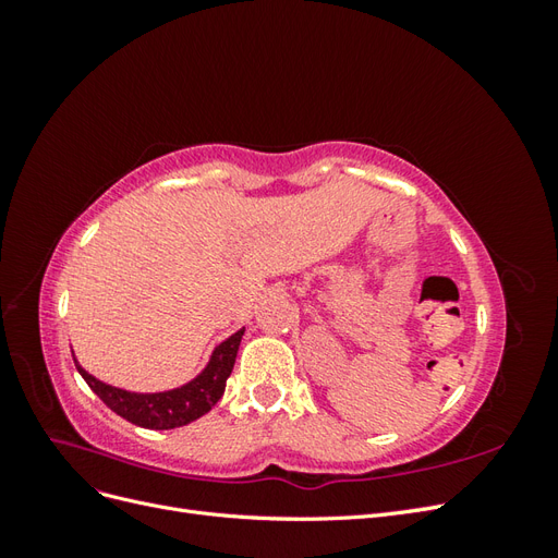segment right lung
<instances>
[{
	"instance_id": "right-lung-1",
	"label": "right lung",
	"mask_w": 558,
	"mask_h": 558,
	"mask_svg": "<svg viewBox=\"0 0 558 558\" xmlns=\"http://www.w3.org/2000/svg\"><path fill=\"white\" fill-rule=\"evenodd\" d=\"M242 335H244V328H240L238 332L230 335L228 340L218 344L211 351L209 363L195 379L160 393L125 391V388L99 381L88 373V369H83L76 359L74 363L81 377L86 379V384L97 393V398L118 416H123L130 421V424L142 426V428L170 430V428L191 424V421L207 414L214 404L221 400L226 391V381L234 367V359H238Z\"/></svg>"
}]
</instances>
